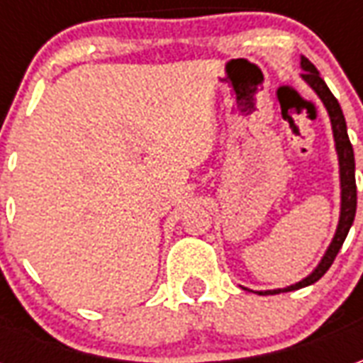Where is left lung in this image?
<instances>
[{
  "instance_id": "obj_1",
  "label": "left lung",
  "mask_w": 363,
  "mask_h": 363,
  "mask_svg": "<svg viewBox=\"0 0 363 363\" xmlns=\"http://www.w3.org/2000/svg\"><path fill=\"white\" fill-rule=\"evenodd\" d=\"M301 67H303V77L305 82L311 85L315 93L320 96V101L325 103L330 116V124H333V134H335L336 142V151H338V163H340V186H342V208H340V221H338V229H336L335 239L328 247V251L325 252V257L320 260V264L315 268V272L311 276H307L305 280H301L296 286H289L284 289H274V291H259V296H267V294H280V291H294V289L305 288V286H311L317 280H320L325 272H327L330 264L335 262L336 255L342 247L344 239L350 231L352 223H354V216H356V204H358V194H356V177H354V150H352V143L348 140V132H346V120H344L342 108L336 101V96L330 93L327 87V83L323 82V77L317 72V67L313 66L309 60L301 58Z\"/></svg>"
}]
</instances>
